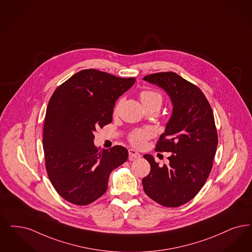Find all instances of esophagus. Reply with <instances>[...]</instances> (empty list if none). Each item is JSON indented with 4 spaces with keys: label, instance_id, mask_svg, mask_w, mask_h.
<instances>
[{
    "label": "esophagus",
    "instance_id": "esophagus-1",
    "mask_svg": "<svg viewBox=\"0 0 252 252\" xmlns=\"http://www.w3.org/2000/svg\"><path fill=\"white\" fill-rule=\"evenodd\" d=\"M128 155H129V160H135L141 158V154L134 149H128Z\"/></svg>",
    "mask_w": 252,
    "mask_h": 252
}]
</instances>
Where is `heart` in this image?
<instances>
[{"label":"heart","mask_w":252,"mask_h":252,"mask_svg":"<svg viewBox=\"0 0 252 252\" xmlns=\"http://www.w3.org/2000/svg\"><path fill=\"white\" fill-rule=\"evenodd\" d=\"M140 98L141 103L145 108L154 106V105H159L161 106L162 95L158 91L145 90L142 91L140 94ZM120 105V102L116 106V110L118 106ZM155 135V132L152 128H138L131 131L130 134L128 135V141L132 145L136 147H143L146 143V141Z\"/></svg>","instance_id":"1"}]
</instances>
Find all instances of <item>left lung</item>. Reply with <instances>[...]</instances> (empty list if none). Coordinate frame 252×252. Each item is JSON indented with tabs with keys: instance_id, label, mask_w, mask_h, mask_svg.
<instances>
[{
	"instance_id": "obj_1",
	"label": "left lung",
	"mask_w": 252,
	"mask_h": 252,
	"mask_svg": "<svg viewBox=\"0 0 252 252\" xmlns=\"http://www.w3.org/2000/svg\"><path fill=\"white\" fill-rule=\"evenodd\" d=\"M171 97L173 111L156 151L171 152L170 163L159 167L151 155L150 173L142 179L145 194L166 207L192 200L207 180L218 147V132L211 106L201 89L174 72L147 75Z\"/></svg>"
}]
</instances>
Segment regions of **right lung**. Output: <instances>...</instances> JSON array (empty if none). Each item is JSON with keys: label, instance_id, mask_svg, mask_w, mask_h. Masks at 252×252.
Wrapping results in <instances>:
<instances>
[{"label": "right lung", "instance_id": "add662e5", "mask_svg": "<svg viewBox=\"0 0 252 252\" xmlns=\"http://www.w3.org/2000/svg\"><path fill=\"white\" fill-rule=\"evenodd\" d=\"M135 83L96 69H84L59 85L49 101L43 149L49 179L62 198L87 205L107 191L111 171L126 161L121 145L100 150L96 128L112 121L115 101Z\"/></svg>", "mask_w": 252, "mask_h": 252}]
</instances>
